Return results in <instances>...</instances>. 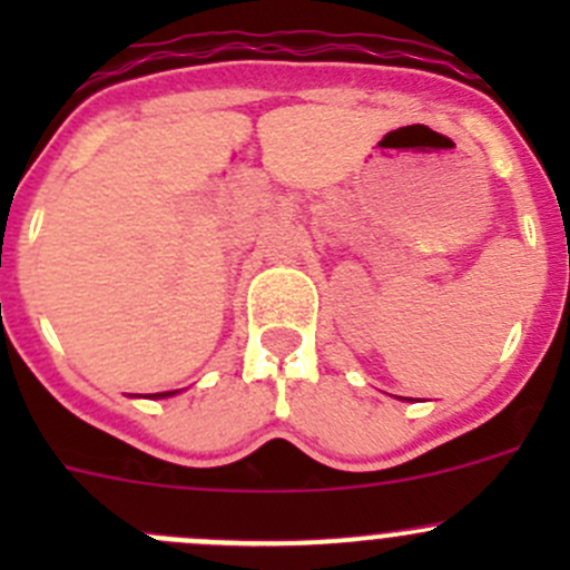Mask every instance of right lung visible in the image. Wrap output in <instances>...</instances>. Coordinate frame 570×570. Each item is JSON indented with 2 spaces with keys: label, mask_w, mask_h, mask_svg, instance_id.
I'll use <instances>...</instances> for the list:
<instances>
[{
  "label": "right lung",
  "mask_w": 570,
  "mask_h": 570,
  "mask_svg": "<svg viewBox=\"0 0 570 570\" xmlns=\"http://www.w3.org/2000/svg\"><path fill=\"white\" fill-rule=\"evenodd\" d=\"M168 394H174V392H163V394H154V396H168Z\"/></svg>",
  "instance_id": "1"
}]
</instances>
